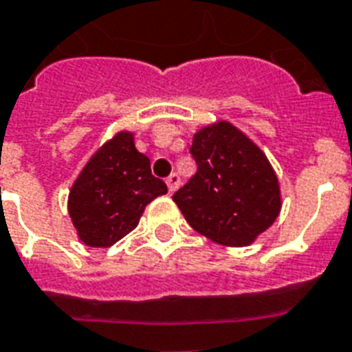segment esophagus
<instances>
[{"label":"esophagus","mask_w":352,"mask_h":352,"mask_svg":"<svg viewBox=\"0 0 352 352\" xmlns=\"http://www.w3.org/2000/svg\"><path fill=\"white\" fill-rule=\"evenodd\" d=\"M167 187H168V192H174V190L179 187V176L176 173H173L170 176L167 178Z\"/></svg>","instance_id":"34e87169"}]
</instances>
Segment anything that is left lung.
Segmentation results:
<instances>
[{
    "mask_svg": "<svg viewBox=\"0 0 352 352\" xmlns=\"http://www.w3.org/2000/svg\"><path fill=\"white\" fill-rule=\"evenodd\" d=\"M190 154L196 174L173 196L185 220L217 244L250 246L280 211L279 179L268 157L228 121L198 130Z\"/></svg>",
    "mask_w": 352,
    "mask_h": 352,
    "instance_id": "8db88e82",
    "label": "left lung"
}]
</instances>
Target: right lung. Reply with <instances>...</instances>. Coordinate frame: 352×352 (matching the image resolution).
<instances>
[{"label": "right lung", "instance_id": "obj_1", "mask_svg": "<svg viewBox=\"0 0 352 352\" xmlns=\"http://www.w3.org/2000/svg\"><path fill=\"white\" fill-rule=\"evenodd\" d=\"M165 192V182L152 176L151 160L133 145V133L119 132L78 174L67 211L86 246L108 248L135 230L145 207Z\"/></svg>", "mask_w": 352, "mask_h": 352}]
</instances>
